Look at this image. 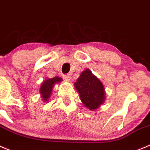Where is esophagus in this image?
<instances>
[{"label":"esophagus","mask_w":150,"mask_h":150,"mask_svg":"<svg viewBox=\"0 0 150 150\" xmlns=\"http://www.w3.org/2000/svg\"><path fill=\"white\" fill-rule=\"evenodd\" d=\"M63 78L65 80L69 81L71 79V75L70 74H65V75H63Z\"/></svg>","instance_id":"esophagus-1"}]
</instances>
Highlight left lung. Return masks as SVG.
I'll list each match as a JSON object with an SVG mask.
<instances>
[{
  "label": "left lung",
  "instance_id": "8db88e82",
  "mask_svg": "<svg viewBox=\"0 0 150 150\" xmlns=\"http://www.w3.org/2000/svg\"><path fill=\"white\" fill-rule=\"evenodd\" d=\"M81 100L90 110H96L105 101V89L102 82L89 69L81 72L75 83Z\"/></svg>",
  "mask_w": 150,
  "mask_h": 150
}]
</instances>
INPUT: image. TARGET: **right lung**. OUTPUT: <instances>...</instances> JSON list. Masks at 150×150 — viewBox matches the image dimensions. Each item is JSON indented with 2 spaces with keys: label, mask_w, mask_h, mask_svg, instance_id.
I'll use <instances>...</instances> for the list:
<instances>
[{
  "label": "right lung",
  "mask_w": 150,
  "mask_h": 150,
  "mask_svg": "<svg viewBox=\"0 0 150 150\" xmlns=\"http://www.w3.org/2000/svg\"><path fill=\"white\" fill-rule=\"evenodd\" d=\"M61 81V78L54 77L53 78H48L45 81H43L42 84L40 87V93H41L43 100L45 102L48 100V98H49L51 94H52V88H53L54 85L56 83H59Z\"/></svg>",
  "instance_id": "add662e5"
}]
</instances>
